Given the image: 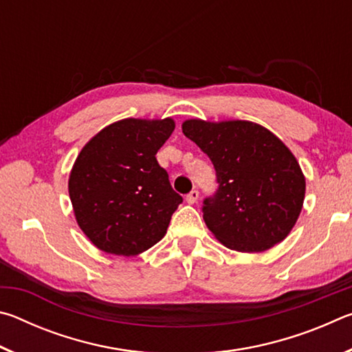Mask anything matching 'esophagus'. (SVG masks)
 I'll use <instances>...</instances> for the list:
<instances>
[{
    "mask_svg": "<svg viewBox=\"0 0 352 352\" xmlns=\"http://www.w3.org/2000/svg\"><path fill=\"white\" fill-rule=\"evenodd\" d=\"M199 200V190L197 189H192L190 192L186 195V201L189 205H194L195 201Z\"/></svg>",
    "mask_w": 352,
    "mask_h": 352,
    "instance_id": "1",
    "label": "esophagus"
}]
</instances>
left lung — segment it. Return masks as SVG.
<instances>
[{
	"instance_id": "8db88e82",
	"label": "left lung",
	"mask_w": 352,
	"mask_h": 352,
	"mask_svg": "<svg viewBox=\"0 0 352 352\" xmlns=\"http://www.w3.org/2000/svg\"><path fill=\"white\" fill-rule=\"evenodd\" d=\"M183 133L214 164L219 188L204 200V220L225 247L265 252L284 241L300 216L306 180L270 130L250 121L189 119Z\"/></svg>"
}]
</instances>
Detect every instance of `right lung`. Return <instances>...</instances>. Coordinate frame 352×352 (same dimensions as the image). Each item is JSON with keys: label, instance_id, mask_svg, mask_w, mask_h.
<instances>
[{"label": "right lung", "instance_id": "right-lung-1", "mask_svg": "<svg viewBox=\"0 0 352 352\" xmlns=\"http://www.w3.org/2000/svg\"><path fill=\"white\" fill-rule=\"evenodd\" d=\"M175 129L166 119H122L82 148L68 190L80 230L105 253L135 256L163 239L183 199L155 155Z\"/></svg>", "mask_w": 352, "mask_h": 352}]
</instances>
